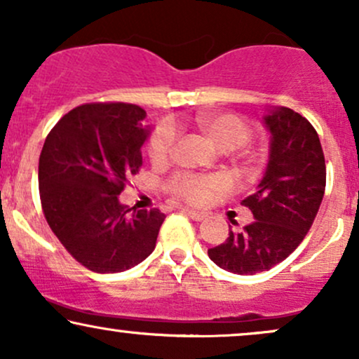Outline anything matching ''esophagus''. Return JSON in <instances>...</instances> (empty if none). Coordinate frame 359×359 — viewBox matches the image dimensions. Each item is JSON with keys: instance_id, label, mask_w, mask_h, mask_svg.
I'll use <instances>...</instances> for the list:
<instances>
[{"instance_id": "34e87169", "label": "esophagus", "mask_w": 359, "mask_h": 359, "mask_svg": "<svg viewBox=\"0 0 359 359\" xmlns=\"http://www.w3.org/2000/svg\"><path fill=\"white\" fill-rule=\"evenodd\" d=\"M182 211L187 214L189 217H192L194 221H203V219H205V212H199V211H194V209H187V208H184Z\"/></svg>"}]
</instances>
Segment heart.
<instances>
[{"instance_id": "heart-1", "label": "heart", "mask_w": 359, "mask_h": 359, "mask_svg": "<svg viewBox=\"0 0 359 359\" xmlns=\"http://www.w3.org/2000/svg\"><path fill=\"white\" fill-rule=\"evenodd\" d=\"M196 126L219 150H236L250 138V128L238 114L233 113H201L196 118ZM175 128L168 123L158 125L148 138V156L154 163L167 162L175 145ZM226 187L221 175L179 174L168 182V191L175 197L191 204L208 203L212 192Z\"/></svg>"}]
</instances>
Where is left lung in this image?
Here are the masks:
<instances>
[{
	"instance_id": "left-lung-1",
	"label": "left lung",
	"mask_w": 359,
	"mask_h": 359,
	"mask_svg": "<svg viewBox=\"0 0 359 359\" xmlns=\"http://www.w3.org/2000/svg\"><path fill=\"white\" fill-rule=\"evenodd\" d=\"M270 151L257 192L243 199L255 221L208 250L217 266L238 275L270 270L302 243L324 197L325 162L314 126L290 108L263 116ZM234 224V221H231Z\"/></svg>"
}]
</instances>
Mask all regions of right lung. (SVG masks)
<instances>
[{"instance_id":"obj_1","label":"right lung","mask_w":359,"mask_h":359,"mask_svg":"<svg viewBox=\"0 0 359 359\" xmlns=\"http://www.w3.org/2000/svg\"><path fill=\"white\" fill-rule=\"evenodd\" d=\"M137 104L96 102L69 111L52 128L39 162V189L48 226L86 269L118 273L155 250L165 214L119 203L142 167L150 126Z\"/></svg>"}]
</instances>
